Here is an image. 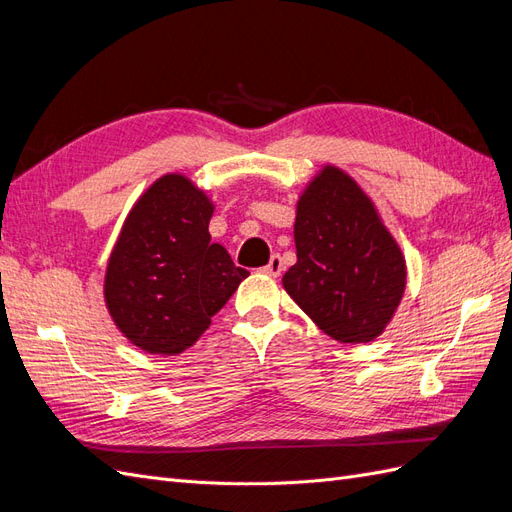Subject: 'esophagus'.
<instances>
[{"label": "esophagus", "mask_w": 512, "mask_h": 512, "mask_svg": "<svg viewBox=\"0 0 512 512\" xmlns=\"http://www.w3.org/2000/svg\"><path fill=\"white\" fill-rule=\"evenodd\" d=\"M282 269H284L282 258L277 256V254H273V256L269 258V262H267V267H262L260 271L265 273V275H269V277H280V275H282Z\"/></svg>", "instance_id": "obj_1"}]
</instances>
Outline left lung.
<instances>
[{"label":"left lung","instance_id":"obj_1","mask_svg":"<svg viewBox=\"0 0 512 512\" xmlns=\"http://www.w3.org/2000/svg\"><path fill=\"white\" fill-rule=\"evenodd\" d=\"M297 262L282 284L320 331L339 344L380 337L404 299L408 267L365 190L324 164L297 200Z\"/></svg>","mask_w":512,"mask_h":512}]
</instances>
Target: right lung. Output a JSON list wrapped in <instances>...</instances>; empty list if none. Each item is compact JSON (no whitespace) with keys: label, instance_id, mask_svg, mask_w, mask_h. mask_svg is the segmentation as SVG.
I'll return each mask as SVG.
<instances>
[{"label":"right lung","instance_id":"add662e5","mask_svg":"<svg viewBox=\"0 0 512 512\" xmlns=\"http://www.w3.org/2000/svg\"><path fill=\"white\" fill-rule=\"evenodd\" d=\"M209 194L166 173L136 198L104 273V303L115 327L147 354L192 348L247 273L211 243Z\"/></svg>","mask_w":512,"mask_h":512}]
</instances>
